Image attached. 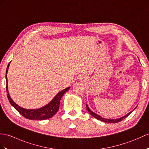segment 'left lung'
I'll return each mask as SVG.
<instances>
[{"instance_id":"8db88e82","label":"left lung","mask_w":149,"mask_h":149,"mask_svg":"<svg viewBox=\"0 0 149 149\" xmlns=\"http://www.w3.org/2000/svg\"><path fill=\"white\" fill-rule=\"evenodd\" d=\"M86 108H87V110H88L89 113H90L93 117H94L95 118L97 119H98V120H102V121H103V122L109 123H119V122H120V121H121L122 120H123L124 119H125L126 117H127V116H128L130 115V114L131 112H132V111H131V112H130V113L126 114V116H123V117H120V118H118V119H105V118H103V117H101V116H100L99 115H98V114H96V113H94L93 111H91V110L90 109H89V108L88 107V106L87 104H86ZM135 109H136V108H135Z\"/></svg>"}]
</instances>
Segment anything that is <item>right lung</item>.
Returning <instances> with one entry per match:
<instances>
[{"mask_svg":"<svg viewBox=\"0 0 149 149\" xmlns=\"http://www.w3.org/2000/svg\"><path fill=\"white\" fill-rule=\"evenodd\" d=\"M9 64L10 62L8 64V67H7L6 74L8 73ZM6 91L7 93H8V98L10 103H11V105L21 114V115L23 116L24 117H25V118L30 120H45L49 119L51 117H53L54 114H56V113L58 112L59 107H60V100L61 97L63 96L65 93L70 89V87H68L66 89H63V90H62L61 91L59 92L58 94L54 96V98L46 106L37 109H25L17 105L12 100V98L10 97L8 92V78H7V75H6Z\"/></svg>","mask_w":149,"mask_h":149,"instance_id":"right-lung-1","label":"right lung"}]
</instances>
